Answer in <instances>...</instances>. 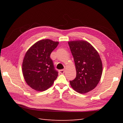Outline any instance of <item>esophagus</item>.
<instances>
[{
    "mask_svg": "<svg viewBox=\"0 0 123 123\" xmlns=\"http://www.w3.org/2000/svg\"><path fill=\"white\" fill-rule=\"evenodd\" d=\"M59 73H61V74H63V73H65V70H60L59 71Z\"/></svg>",
    "mask_w": 123,
    "mask_h": 123,
    "instance_id": "1",
    "label": "esophagus"
}]
</instances>
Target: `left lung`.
Instances as JSON below:
<instances>
[{"instance_id":"1","label":"left lung","mask_w":123,"mask_h":123,"mask_svg":"<svg viewBox=\"0 0 123 123\" xmlns=\"http://www.w3.org/2000/svg\"><path fill=\"white\" fill-rule=\"evenodd\" d=\"M75 62L76 76L70 81L71 86L80 93H86L94 89L102 76L103 65L98 51L86 41L68 42Z\"/></svg>"}]
</instances>
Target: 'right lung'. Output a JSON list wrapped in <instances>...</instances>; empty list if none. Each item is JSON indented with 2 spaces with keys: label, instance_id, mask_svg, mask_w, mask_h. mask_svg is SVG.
Listing matches in <instances>:
<instances>
[{
  "label": "right lung",
  "instance_id": "add662e5",
  "mask_svg": "<svg viewBox=\"0 0 123 123\" xmlns=\"http://www.w3.org/2000/svg\"><path fill=\"white\" fill-rule=\"evenodd\" d=\"M58 42L43 39L36 42L26 52L22 70L25 81L37 91H45L58 76L50 54L58 46Z\"/></svg>",
  "mask_w": 123,
  "mask_h": 123
}]
</instances>
